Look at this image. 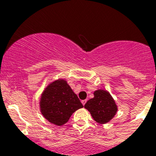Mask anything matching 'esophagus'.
<instances>
[{"label":"esophagus","instance_id":"esophagus-1","mask_svg":"<svg viewBox=\"0 0 156 156\" xmlns=\"http://www.w3.org/2000/svg\"><path fill=\"white\" fill-rule=\"evenodd\" d=\"M86 101H87V100H82V101H81V103H82L83 105H85V103H86Z\"/></svg>","mask_w":156,"mask_h":156}]
</instances>
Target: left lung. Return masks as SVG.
Returning <instances> with one entry per match:
<instances>
[{"instance_id": "8db88e82", "label": "left lung", "mask_w": 156, "mask_h": 156, "mask_svg": "<svg viewBox=\"0 0 156 156\" xmlns=\"http://www.w3.org/2000/svg\"><path fill=\"white\" fill-rule=\"evenodd\" d=\"M94 98L87 101L85 108L96 122L104 124L114 117L117 112V105L108 91L98 90L94 91Z\"/></svg>"}]
</instances>
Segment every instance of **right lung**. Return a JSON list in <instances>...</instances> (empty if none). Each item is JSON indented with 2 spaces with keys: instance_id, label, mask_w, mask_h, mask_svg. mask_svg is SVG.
<instances>
[{
  "instance_id": "1",
  "label": "right lung",
  "mask_w": 156,
  "mask_h": 156,
  "mask_svg": "<svg viewBox=\"0 0 156 156\" xmlns=\"http://www.w3.org/2000/svg\"><path fill=\"white\" fill-rule=\"evenodd\" d=\"M41 112L52 124L62 126L76 110L83 108L78 96L65 80L52 82L43 92L40 101Z\"/></svg>"
}]
</instances>
